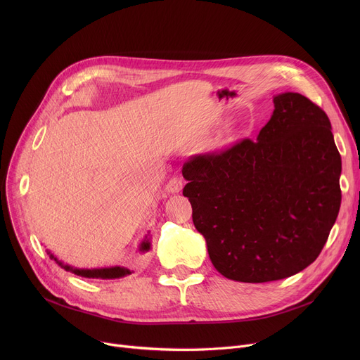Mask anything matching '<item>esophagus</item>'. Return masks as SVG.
<instances>
[{
	"instance_id": "obj_1",
	"label": "esophagus",
	"mask_w": 360,
	"mask_h": 360,
	"mask_svg": "<svg viewBox=\"0 0 360 360\" xmlns=\"http://www.w3.org/2000/svg\"><path fill=\"white\" fill-rule=\"evenodd\" d=\"M182 185H184V181L181 178H172L170 179L166 186H165V191L166 193H170V194H175V193H179L182 190Z\"/></svg>"
}]
</instances>
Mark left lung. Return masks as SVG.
I'll use <instances>...</instances> for the list:
<instances>
[{
	"label": "left lung",
	"mask_w": 360,
	"mask_h": 360,
	"mask_svg": "<svg viewBox=\"0 0 360 360\" xmlns=\"http://www.w3.org/2000/svg\"><path fill=\"white\" fill-rule=\"evenodd\" d=\"M257 140L191 158L182 167L214 269L266 283L312 264L338 216L342 158L327 113L299 93H280Z\"/></svg>",
	"instance_id": "8db88e82"
}]
</instances>
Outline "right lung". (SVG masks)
Listing matches in <instances>:
<instances>
[{"mask_svg":"<svg viewBox=\"0 0 360 360\" xmlns=\"http://www.w3.org/2000/svg\"><path fill=\"white\" fill-rule=\"evenodd\" d=\"M151 248V242H150V236L148 233L144 236V239L141 240L139 251L140 252H147ZM51 257V259H53L58 266H61V269H64L65 271H71L75 276H82V277H87V278H120V277H125L128 274H131V270L125 269V267H105V269H75L68 266V264H64L63 261H60L56 257H53V254H51L49 251H46Z\"/></svg>","mask_w":360,"mask_h":360,"instance_id":"add662e5","label":"right lung"}]
</instances>
